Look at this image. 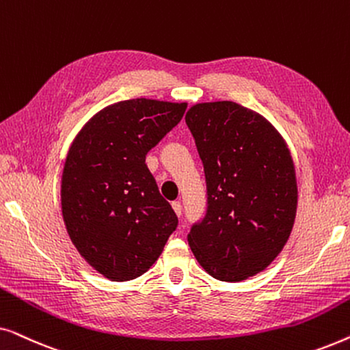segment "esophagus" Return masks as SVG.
<instances>
[{
  "label": "esophagus",
  "instance_id": "obj_1",
  "mask_svg": "<svg viewBox=\"0 0 350 350\" xmlns=\"http://www.w3.org/2000/svg\"><path fill=\"white\" fill-rule=\"evenodd\" d=\"M172 208H174V212L178 215V217H181V204L178 202V200H175V202H172Z\"/></svg>",
  "mask_w": 350,
  "mask_h": 350
}]
</instances>
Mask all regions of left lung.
I'll list each match as a JSON object with an SVG mask.
<instances>
[{
	"label": "left lung",
	"mask_w": 350,
	"mask_h": 350,
	"mask_svg": "<svg viewBox=\"0 0 350 350\" xmlns=\"http://www.w3.org/2000/svg\"><path fill=\"white\" fill-rule=\"evenodd\" d=\"M204 165L207 210L188 242L215 279L241 282L266 269L288 241L298 188L290 151L260 114L234 102L186 113Z\"/></svg>",
	"instance_id": "1"
}]
</instances>
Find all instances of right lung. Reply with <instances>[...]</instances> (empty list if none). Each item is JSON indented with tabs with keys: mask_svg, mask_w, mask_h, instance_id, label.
<instances>
[{
	"mask_svg": "<svg viewBox=\"0 0 350 350\" xmlns=\"http://www.w3.org/2000/svg\"><path fill=\"white\" fill-rule=\"evenodd\" d=\"M186 103L133 98L98 111L75 138L62 175V213L81 256L114 282L154 265L178 226L145 164Z\"/></svg>",
	"mask_w": 350,
	"mask_h": 350,
	"instance_id": "1",
	"label": "right lung"
}]
</instances>
